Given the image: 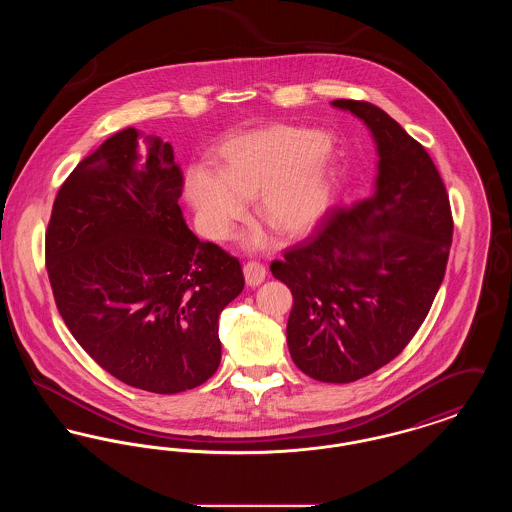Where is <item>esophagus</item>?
I'll use <instances>...</instances> for the list:
<instances>
[{"label": "esophagus", "mask_w": 512, "mask_h": 512, "mask_svg": "<svg viewBox=\"0 0 512 512\" xmlns=\"http://www.w3.org/2000/svg\"><path fill=\"white\" fill-rule=\"evenodd\" d=\"M245 282L249 286H259L267 278V268L259 261H247L244 265Z\"/></svg>", "instance_id": "esophagus-1"}]
</instances>
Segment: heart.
<instances>
[{"mask_svg":"<svg viewBox=\"0 0 512 512\" xmlns=\"http://www.w3.org/2000/svg\"><path fill=\"white\" fill-rule=\"evenodd\" d=\"M219 174L195 167L186 176L201 230L213 240L230 238L257 194V213L286 234H303L330 211L336 190V147L328 134L276 124L228 140ZM253 247L270 236L255 232Z\"/></svg>","mask_w":512,"mask_h":512,"instance_id":"obj_1","label":"heart"}]
</instances>
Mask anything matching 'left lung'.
<instances>
[{
	"label": "left lung",
	"instance_id": "left-lung-1",
	"mask_svg": "<svg viewBox=\"0 0 512 512\" xmlns=\"http://www.w3.org/2000/svg\"><path fill=\"white\" fill-rule=\"evenodd\" d=\"M332 103L370 128L380 155L376 188L349 207H330L270 270L293 295V363L320 382L349 384L413 340L445 276L453 215L432 157L399 122L368 101Z\"/></svg>",
	"mask_w": 512,
	"mask_h": 512
}]
</instances>
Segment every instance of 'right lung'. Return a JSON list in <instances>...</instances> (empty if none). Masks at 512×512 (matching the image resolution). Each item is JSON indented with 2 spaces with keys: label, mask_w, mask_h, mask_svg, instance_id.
Listing matches in <instances>:
<instances>
[{
  "label": "right lung",
  "mask_w": 512,
  "mask_h": 512,
  "mask_svg": "<svg viewBox=\"0 0 512 512\" xmlns=\"http://www.w3.org/2000/svg\"><path fill=\"white\" fill-rule=\"evenodd\" d=\"M126 128L84 157L53 201L46 268L74 340L111 376L180 393L220 365L219 317L244 290L236 257L182 219L172 147Z\"/></svg>",
  "instance_id": "add662e5"
}]
</instances>
